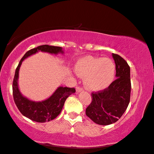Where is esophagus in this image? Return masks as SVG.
I'll list each match as a JSON object with an SVG mask.
<instances>
[{"label":"esophagus","mask_w":154,"mask_h":154,"mask_svg":"<svg viewBox=\"0 0 154 154\" xmlns=\"http://www.w3.org/2000/svg\"><path fill=\"white\" fill-rule=\"evenodd\" d=\"M76 90H77V92H79L83 91V90H84V89H83V88L80 87L79 86H78L76 87Z\"/></svg>","instance_id":"obj_1"}]
</instances>
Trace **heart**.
I'll return each instance as SVG.
<instances>
[{
  "instance_id": "obj_1",
  "label": "heart",
  "mask_w": 154,
  "mask_h": 154,
  "mask_svg": "<svg viewBox=\"0 0 154 154\" xmlns=\"http://www.w3.org/2000/svg\"><path fill=\"white\" fill-rule=\"evenodd\" d=\"M75 71L80 76L85 77L84 84L88 88L101 90L113 81L115 65L109 58L86 56L78 61Z\"/></svg>"
}]
</instances>
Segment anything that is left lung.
I'll return each mask as SVG.
<instances>
[{
  "instance_id": "8db88e82",
  "label": "left lung",
  "mask_w": 154,
  "mask_h": 154,
  "mask_svg": "<svg viewBox=\"0 0 154 154\" xmlns=\"http://www.w3.org/2000/svg\"><path fill=\"white\" fill-rule=\"evenodd\" d=\"M116 64V80L106 88L91 93L92 101L86 114L95 123L108 125L115 123L125 112L130 101V68L120 55L112 54Z\"/></svg>"
}]
</instances>
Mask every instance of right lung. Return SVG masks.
Masks as SVG:
<instances>
[{
	"mask_svg": "<svg viewBox=\"0 0 154 154\" xmlns=\"http://www.w3.org/2000/svg\"><path fill=\"white\" fill-rule=\"evenodd\" d=\"M40 51L42 52L53 53V54H57L60 52L63 53L62 47L47 45L39 46L38 47L28 51L20 60L16 68L12 89H13L14 102L21 114L33 121L38 123H45L46 121L53 120L59 115L64 106L66 99L70 94L75 92V88L59 87L52 94V96L45 101L40 102L30 101L21 94L18 86V79L19 69L22 62L29 56L35 54Z\"/></svg>",
	"mask_w": 154,
	"mask_h": 154,
	"instance_id": "1",
	"label": "right lung"
}]
</instances>
